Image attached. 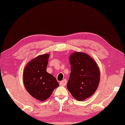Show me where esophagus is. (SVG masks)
I'll list each match as a JSON object with an SVG mask.
<instances>
[{
	"label": "esophagus",
	"mask_w": 125,
	"mask_h": 125,
	"mask_svg": "<svg viewBox=\"0 0 125 125\" xmlns=\"http://www.w3.org/2000/svg\"><path fill=\"white\" fill-rule=\"evenodd\" d=\"M60 84H61V86H65L66 84V80L64 79L63 81H61V82H60Z\"/></svg>",
	"instance_id": "34e87169"
}]
</instances>
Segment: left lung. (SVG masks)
<instances>
[{
	"instance_id": "8db88e82",
	"label": "left lung",
	"mask_w": 125,
	"mask_h": 125,
	"mask_svg": "<svg viewBox=\"0 0 125 125\" xmlns=\"http://www.w3.org/2000/svg\"><path fill=\"white\" fill-rule=\"evenodd\" d=\"M69 58L71 71L67 89L77 100H84L97 90L100 78L99 68L94 59L85 53L76 52Z\"/></svg>"
}]
</instances>
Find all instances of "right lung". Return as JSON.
I'll return each mask as SVG.
<instances>
[{"mask_svg":"<svg viewBox=\"0 0 125 125\" xmlns=\"http://www.w3.org/2000/svg\"><path fill=\"white\" fill-rule=\"evenodd\" d=\"M49 54L39 55L28 62L24 69L23 81L25 89L32 97L44 101L59 84L46 71Z\"/></svg>","mask_w":125,"mask_h":125,"instance_id":"obj_1","label":"right lung"}]
</instances>
